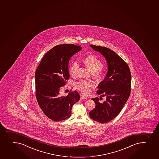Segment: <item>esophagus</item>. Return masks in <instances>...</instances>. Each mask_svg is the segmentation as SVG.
<instances>
[{
	"mask_svg": "<svg viewBox=\"0 0 159 159\" xmlns=\"http://www.w3.org/2000/svg\"><path fill=\"white\" fill-rule=\"evenodd\" d=\"M87 97H84V96H81V97H80V99L81 100H85V99H87Z\"/></svg>",
	"mask_w": 159,
	"mask_h": 159,
	"instance_id": "esophagus-1",
	"label": "esophagus"
}]
</instances>
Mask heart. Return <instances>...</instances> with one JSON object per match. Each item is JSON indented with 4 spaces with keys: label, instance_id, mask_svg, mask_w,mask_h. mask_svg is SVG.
<instances>
[{
    "label": "heart",
    "instance_id": "1",
    "mask_svg": "<svg viewBox=\"0 0 159 159\" xmlns=\"http://www.w3.org/2000/svg\"><path fill=\"white\" fill-rule=\"evenodd\" d=\"M83 62L90 72L93 73L94 76L97 79H101L105 74V70L102 66V62L100 59L93 55L87 56L83 59ZM78 65L76 62H73L69 67V73L72 76L77 74L78 69ZM94 84L91 81L81 80L75 84L76 88L80 90L82 93L87 94L90 93V88L93 87Z\"/></svg>",
    "mask_w": 159,
    "mask_h": 159
}]
</instances>
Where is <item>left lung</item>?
I'll return each instance as SVG.
<instances>
[{"mask_svg": "<svg viewBox=\"0 0 159 159\" xmlns=\"http://www.w3.org/2000/svg\"><path fill=\"white\" fill-rule=\"evenodd\" d=\"M90 46L104 57L107 65V75L98 84L99 90L97 91L98 94L106 97V100L100 102L98 97L92 98L96 106L89 113L92 120L104 124L118 115L129 98L131 74L127 64L114 51L105 47Z\"/></svg>", "mask_w": 159, "mask_h": 159, "instance_id": "8db88e82", "label": "left lung"}]
</instances>
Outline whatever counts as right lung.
Here are the masks:
<instances>
[{
	"label": "right lung",
	"mask_w": 159,
	"mask_h": 159,
	"mask_svg": "<svg viewBox=\"0 0 159 159\" xmlns=\"http://www.w3.org/2000/svg\"><path fill=\"white\" fill-rule=\"evenodd\" d=\"M81 49L80 46L74 44L54 46L45 55L36 69V99L43 113L54 121L69 118L72 106L80 100L77 91L61 96L60 88L69 79V60Z\"/></svg>",
	"instance_id": "1"
}]
</instances>
